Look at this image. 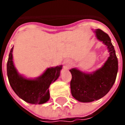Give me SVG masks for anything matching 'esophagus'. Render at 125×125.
<instances>
[{
    "mask_svg": "<svg viewBox=\"0 0 125 125\" xmlns=\"http://www.w3.org/2000/svg\"><path fill=\"white\" fill-rule=\"evenodd\" d=\"M69 65H70V62H67L65 63V67L66 68H68V67L69 66Z\"/></svg>",
    "mask_w": 125,
    "mask_h": 125,
    "instance_id": "obj_1",
    "label": "esophagus"
}]
</instances>
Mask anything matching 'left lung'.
Instances as JSON below:
<instances>
[{
  "instance_id": "obj_1",
  "label": "left lung",
  "mask_w": 125,
  "mask_h": 125,
  "mask_svg": "<svg viewBox=\"0 0 125 125\" xmlns=\"http://www.w3.org/2000/svg\"><path fill=\"white\" fill-rule=\"evenodd\" d=\"M94 32L97 39L107 47L110 56L101 68L91 73L82 72L76 68L69 70L72 74L71 94L82 103L97 101L106 95L114 85L118 71V60L109 36L101 29Z\"/></svg>"
}]
</instances>
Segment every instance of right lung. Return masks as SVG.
I'll list each match as a JSON object with an SVG mask.
<instances>
[{
  "label": "right lung",
  "mask_w": 125,
  "mask_h": 125,
  "mask_svg": "<svg viewBox=\"0 0 125 125\" xmlns=\"http://www.w3.org/2000/svg\"><path fill=\"white\" fill-rule=\"evenodd\" d=\"M11 48L7 62V74L9 82L14 92L28 103L42 104L50 99L49 86L58 79L62 65L50 67L35 79H27L18 73L13 62Z\"/></svg>",
  "instance_id": "obj_1"
}]
</instances>
